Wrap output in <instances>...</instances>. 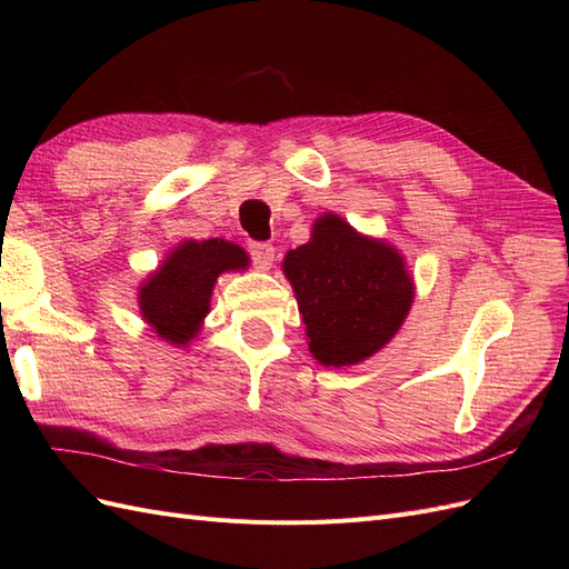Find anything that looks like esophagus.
I'll return each mask as SVG.
<instances>
[{
	"label": "esophagus",
	"mask_w": 569,
	"mask_h": 569,
	"mask_svg": "<svg viewBox=\"0 0 569 569\" xmlns=\"http://www.w3.org/2000/svg\"><path fill=\"white\" fill-rule=\"evenodd\" d=\"M249 253H251V261L256 263V268L268 270L272 266V258H274V247L268 242H251L249 244Z\"/></svg>",
	"instance_id": "1"
}]
</instances>
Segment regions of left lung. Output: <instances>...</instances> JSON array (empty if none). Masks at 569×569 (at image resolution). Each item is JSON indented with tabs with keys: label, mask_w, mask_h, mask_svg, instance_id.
Wrapping results in <instances>:
<instances>
[{
	"label": "left lung",
	"mask_w": 569,
	"mask_h": 569,
	"mask_svg": "<svg viewBox=\"0 0 569 569\" xmlns=\"http://www.w3.org/2000/svg\"><path fill=\"white\" fill-rule=\"evenodd\" d=\"M282 270L295 287L308 351L327 368L358 366L380 351L416 297L403 256L337 213L316 220L311 242L287 251Z\"/></svg>",
	"instance_id": "8db88e82"
}]
</instances>
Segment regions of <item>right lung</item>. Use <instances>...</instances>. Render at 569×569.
<instances>
[{
  "label": "right lung",
  "instance_id": "add662e5",
  "mask_svg": "<svg viewBox=\"0 0 569 569\" xmlns=\"http://www.w3.org/2000/svg\"><path fill=\"white\" fill-rule=\"evenodd\" d=\"M247 266V251L226 239H187L140 284V313L161 339L187 347L211 311V295L220 274Z\"/></svg>",
  "mask_w": 569,
  "mask_h": 569
}]
</instances>
